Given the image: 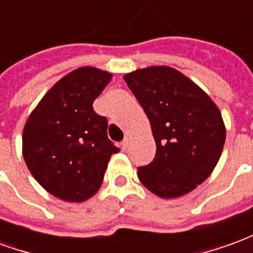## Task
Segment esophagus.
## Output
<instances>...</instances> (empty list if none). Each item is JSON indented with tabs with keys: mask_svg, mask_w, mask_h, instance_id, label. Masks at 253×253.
Instances as JSON below:
<instances>
[{
	"mask_svg": "<svg viewBox=\"0 0 253 253\" xmlns=\"http://www.w3.org/2000/svg\"><path fill=\"white\" fill-rule=\"evenodd\" d=\"M127 146H128V138H125V139H123V141L121 142L122 150H126Z\"/></svg>",
	"mask_w": 253,
	"mask_h": 253,
	"instance_id": "obj_1",
	"label": "esophagus"
}]
</instances>
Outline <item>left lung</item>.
<instances>
[{
  "label": "left lung",
  "mask_w": 253,
  "mask_h": 253,
  "mask_svg": "<svg viewBox=\"0 0 253 253\" xmlns=\"http://www.w3.org/2000/svg\"><path fill=\"white\" fill-rule=\"evenodd\" d=\"M145 111L157 152L138 179L154 195L179 198L195 190L215 168L226 128L211 97L183 73L150 66L125 74Z\"/></svg>",
  "instance_id": "8db88e82"
}]
</instances>
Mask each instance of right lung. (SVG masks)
<instances>
[{
  "label": "right lung",
  "mask_w": 253,
  "mask_h": 253,
  "mask_svg": "<svg viewBox=\"0 0 253 253\" xmlns=\"http://www.w3.org/2000/svg\"><path fill=\"white\" fill-rule=\"evenodd\" d=\"M112 78L92 66L67 73L38 103L23 130V157L47 192L66 202H84L99 191L111 156L108 122L93 101Z\"/></svg>",
  "instance_id": "add662e5"
}]
</instances>
